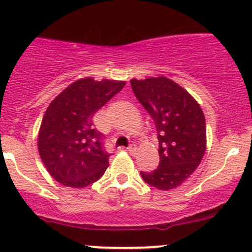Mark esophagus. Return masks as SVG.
<instances>
[{
	"mask_svg": "<svg viewBox=\"0 0 252 252\" xmlns=\"http://www.w3.org/2000/svg\"><path fill=\"white\" fill-rule=\"evenodd\" d=\"M127 150H128V153H129V154H134V153H136L137 148H136V147H133V145H131V147L127 148Z\"/></svg>",
	"mask_w": 252,
	"mask_h": 252,
	"instance_id": "34e87169",
	"label": "esophagus"
}]
</instances>
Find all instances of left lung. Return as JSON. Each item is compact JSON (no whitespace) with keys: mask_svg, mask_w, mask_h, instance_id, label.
<instances>
[{"mask_svg":"<svg viewBox=\"0 0 252 252\" xmlns=\"http://www.w3.org/2000/svg\"><path fill=\"white\" fill-rule=\"evenodd\" d=\"M132 90L155 123L158 168L140 172L149 185L168 191L197 169L207 149L205 118L198 102L179 84L163 77L131 80Z\"/></svg>","mask_w":252,"mask_h":252,"instance_id":"obj_1","label":"left lung"}]
</instances>
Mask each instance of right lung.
<instances>
[{
    "mask_svg": "<svg viewBox=\"0 0 252 252\" xmlns=\"http://www.w3.org/2000/svg\"><path fill=\"white\" fill-rule=\"evenodd\" d=\"M126 82L86 77L67 86L51 101L40 124L39 156L51 177L63 186L83 189L104 174L109 154L94 128V113Z\"/></svg>",
    "mask_w": 252,
    "mask_h": 252,
    "instance_id": "obj_1",
    "label": "right lung"
}]
</instances>
